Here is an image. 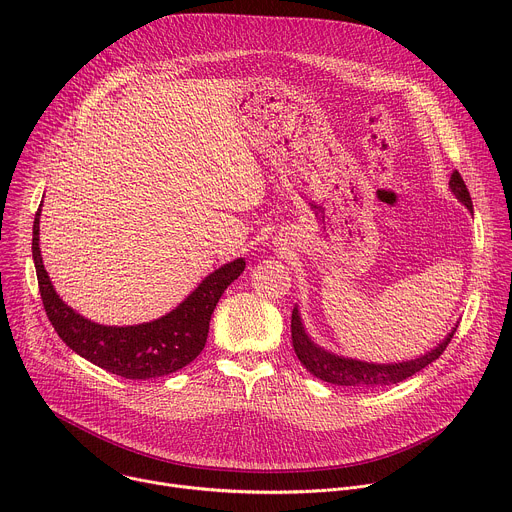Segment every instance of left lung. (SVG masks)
<instances>
[{"instance_id": "8db88e82", "label": "left lung", "mask_w": 512, "mask_h": 512, "mask_svg": "<svg viewBox=\"0 0 512 512\" xmlns=\"http://www.w3.org/2000/svg\"><path fill=\"white\" fill-rule=\"evenodd\" d=\"M450 190L470 212H474L470 192H468L458 170L450 178ZM456 328H458V324L452 328V332H448V336L440 344L417 358L381 364V362L348 358V356H342V354L322 348L306 332L298 306L294 308V312H291V342H294V350H296L300 362L310 371V375L318 377L320 381L332 383V385L358 387V389H375V387L395 385V383H401V381L413 377L415 373L425 369L427 364H431L435 358L442 356V352L454 338Z\"/></svg>"}]
</instances>
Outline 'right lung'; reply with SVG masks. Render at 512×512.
Returning <instances> with one entry per match:
<instances>
[{"label":"right lung","instance_id":"right-lung-1","mask_svg":"<svg viewBox=\"0 0 512 512\" xmlns=\"http://www.w3.org/2000/svg\"><path fill=\"white\" fill-rule=\"evenodd\" d=\"M40 212L42 204L34 218V267L46 316L68 348L107 373L133 381L176 373L202 352L210 316L225 289L245 271V259L239 257L214 269L182 304L158 320L135 326H105L87 320L56 294L40 255Z\"/></svg>","mask_w":512,"mask_h":512}]
</instances>
